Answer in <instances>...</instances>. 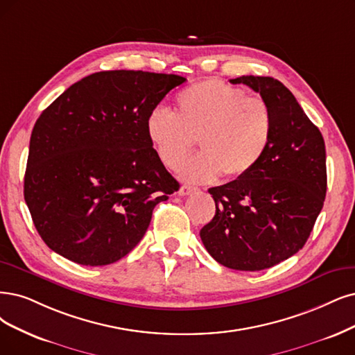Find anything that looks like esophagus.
<instances>
[{
    "label": "esophagus",
    "mask_w": 355,
    "mask_h": 355,
    "mask_svg": "<svg viewBox=\"0 0 355 355\" xmlns=\"http://www.w3.org/2000/svg\"><path fill=\"white\" fill-rule=\"evenodd\" d=\"M194 191H198V189L191 187V186H181L178 194H180V196H187V194H191V193H194Z\"/></svg>",
    "instance_id": "1"
}]
</instances>
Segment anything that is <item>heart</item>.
Wrapping results in <instances>:
<instances>
[{
  "label": "heart",
  "instance_id": "heart-1",
  "mask_svg": "<svg viewBox=\"0 0 355 355\" xmlns=\"http://www.w3.org/2000/svg\"><path fill=\"white\" fill-rule=\"evenodd\" d=\"M146 135L169 169L187 161L199 139L202 153L181 171L189 181L207 182L220 174L237 180L263 159L272 141L273 115L263 98L245 96L239 87L209 78L178 92L174 114L152 111Z\"/></svg>",
  "mask_w": 355,
  "mask_h": 355
}]
</instances>
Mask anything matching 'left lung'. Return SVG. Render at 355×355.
<instances>
[{
  "label": "left lung",
  "instance_id": "left-lung-1",
  "mask_svg": "<svg viewBox=\"0 0 355 355\" xmlns=\"http://www.w3.org/2000/svg\"><path fill=\"white\" fill-rule=\"evenodd\" d=\"M273 115V135L259 165L241 178L209 189L216 205L200 239L218 263L261 270L303 248L324 202L326 150L320 130L279 80L241 76Z\"/></svg>",
  "mask_w": 355,
  "mask_h": 355
}]
</instances>
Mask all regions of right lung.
Wrapping results in <instances>:
<instances>
[{"label": "right lung", "mask_w": 355, "mask_h": 355, "mask_svg": "<svg viewBox=\"0 0 355 355\" xmlns=\"http://www.w3.org/2000/svg\"><path fill=\"white\" fill-rule=\"evenodd\" d=\"M177 74L94 73L37 118L24 200L52 252L83 266L123 259L146 232L155 206L180 189L153 149L146 120Z\"/></svg>", "instance_id": "obj_1"}]
</instances>
